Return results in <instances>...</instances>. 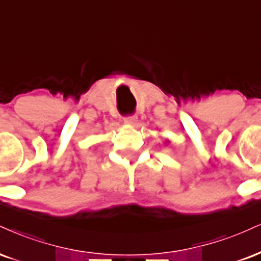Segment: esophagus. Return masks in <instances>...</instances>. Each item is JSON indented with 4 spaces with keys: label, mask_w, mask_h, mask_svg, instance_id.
<instances>
[{
    "label": "esophagus",
    "mask_w": 261,
    "mask_h": 261,
    "mask_svg": "<svg viewBox=\"0 0 261 261\" xmlns=\"http://www.w3.org/2000/svg\"><path fill=\"white\" fill-rule=\"evenodd\" d=\"M124 121L126 122V124L133 125V124H135V122H136V118H135V115H128V117L124 118Z\"/></svg>",
    "instance_id": "esophagus-1"
}]
</instances>
